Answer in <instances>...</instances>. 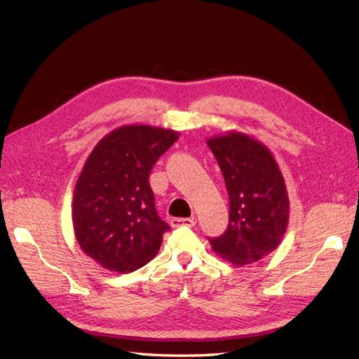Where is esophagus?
Masks as SVG:
<instances>
[{
	"mask_svg": "<svg viewBox=\"0 0 359 359\" xmlns=\"http://www.w3.org/2000/svg\"><path fill=\"white\" fill-rule=\"evenodd\" d=\"M194 222L193 219H172L170 224L173 227H181V226H186V227H193L194 226Z\"/></svg>",
	"mask_w": 359,
	"mask_h": 359,
	"instance_id": "1",
	"label": "esophagus"
}]
</instances>
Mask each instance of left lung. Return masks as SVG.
<instances>
[{"label":"left lung","instance_id":"obj_1","mask_svg":"<svg viewBox=\"0 0 359 359\" xmlns=\"http://www.w3.org/2000/svg\"><path fill=\"white\" fill-rule=\"evenodd\" d=\"M206 144L222 169L231 201L229 226L211 238L214 252L235 266L257 262L283 240L290 202L278 163L253 136L229 130Z\"/></svg>","mask_w":359,"mask_h":359}]
</instances>
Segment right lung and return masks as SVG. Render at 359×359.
Masks as SVG:
<instances>
[{
	"label": "right lung",
	"mask_w": 359,
	"mask_h": 359,
	"mask_svg": "<svg viewBox=\"0 0 359 359\" xmlns=\"http://www.w3.org/2000/svg\"><path fill=\"white\" fill-rule=\"evenodd\" d=\"M177 130L130 124L102 137L76 181L72 220L86 256L114 273H132L158 253L163 222L154 205L149 172L177 142Z\"/></svg>",
	"instance_id": "add662e5"
}]
</instances>
